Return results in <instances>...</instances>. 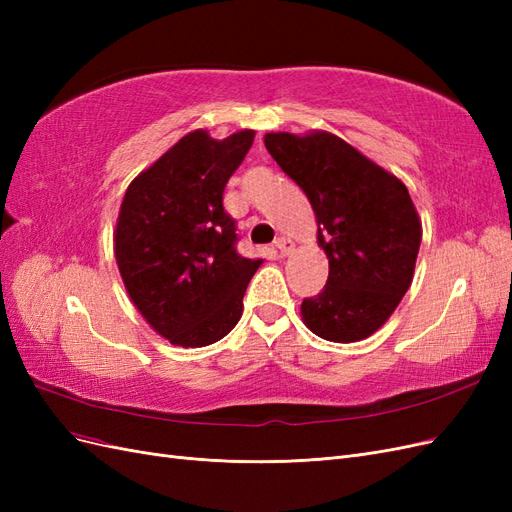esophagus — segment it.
Here are the masks:
<instances>
[{"label": "esophagus", "mask_w": 512, "mask_h": 512, "mask_svg": "<svg viewBox=\"0 0 512 512\" xmlns=\"http://www.w3.org/2000/svg\"><path fill=\"white\" fill-rule=\"evenodd\" d=\"M292 247H294V243H292L290 239H286V237H280V239H275V250H277V252H280L282 256L290 254V252H292Z\"/></svg>", "instance_id": "esophagus-1"}]
</instances>
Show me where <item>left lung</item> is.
<instances>
[{
    "label": "left lung",
    "mask_w": 512,
    "mask_h": 512,
    "mask_svg": "<svg viewBox=\"0 0 512 512\" xmlns=\"http://www.w3.org/2000/svg\"><path fill=\"white\" fill-rule=\"evenodd\" d=\"M265 147L309 198L329 280L303 299L305 327L337 344L376 333L408 292L423 228L408 188L331 132H271Z\"/></svg>",
    "instance_id": "8db88e82"
}]
</instances>
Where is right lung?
<instances>
[{"instance_id":"add662e5","label":"right lung","mask_w":512,"mask_h":512,"mask_svg":"<svg viewBox=\"0 0 512 512\" xmlns=\"http://www.w3.org/2000/svg\"><path fill=\"white\" fill-rule=\"evenodd\" d=\"M254 143V130L215 141L185 134L123 196L115 258L132 303L170 344L220 342L243 314V294L262 260L235 250L224 188Z\"/></svg>"}]
</instances>
